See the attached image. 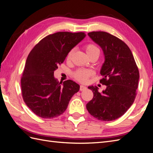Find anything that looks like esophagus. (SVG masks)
<instances>
[{
  "label": "esophagus",
  "mask_w": 153,
  "mask_h": 153,
  "mask_svg": "<svg viewBox=\"0 0 153 153\" xmlns=\"http://www.w3.org/2000/svg\"><path fill=\"white\" fill-rule=\"evenodd\" d=\"M87 89V87H85V86L84 85H80V91H85V90Z\"/></svg>",
  "instance_id": "obj_1"
}]
</instances>
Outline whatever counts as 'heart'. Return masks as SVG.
I'll use <instances>...</instances> for the list:
<instances>
[{"mask_svg": "<svg viewBox=\"0 0 153 153\" xmlns=\"http://www.w3.org/2000/svg\"><path fill=\"white\" fill-rule=\"evenodd\" d=\"M85 48L86 52H87L88 56H91L92 55L96 54V53H98L100 55V50L95 45L90 43V44L86 45ZM74 52V49H71L69 51L67 56H66V60L70 61L71 59ZM93 74L94 72L92 70L78 69L75 72H74V77L78 81L82 82V83H85V82L87 81L88 77L93 75Z\"/></svg>", "mask_w": 153, "mask_h": 153, "instance_id": "1", "label": "heart"}]
</instances>
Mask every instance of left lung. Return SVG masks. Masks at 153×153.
Listing matches in <instances>:
<instances>
[{"instance_id": "8db88e82", "label": "left lung", "mask_w": 153, "mask_h": 153, "mask_svg": "<svg viewBox=\"0 0 153 153\" xmlns=\"http://www.w3.org/2000/svg\"><path fill=\"white\" fill-rule=\"evenodd\" d=\"M102 49L105 61L100 70V83L107 86L100 93L90 86L94 96L87 104L88 112L101 121L115 120L123 116L134 102L140 74L130 48L117 37L105 32L88 33Z\"/></svg>"}]
</instances>
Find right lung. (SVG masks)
<instances>
[{
	"label": "right lung",
	"instance_id": "add662e5",
	"mask_svg": "<svg viewBox=\"0 0 153 153\" xmlns=\"http://www.w3.org/2000/svg\"><path fill=\"white\" fill-rule=\"evenodd\" d=\"M84 32H57L43 38L33 47L21 77L23 100L35 114L53 118L67 108L79 85L72 80L59 83L54 71L64 62L69 51L85 37Z\"/></svg>",
	"mask_w": 153,
	"mask_h": 153
}]
</instances>
